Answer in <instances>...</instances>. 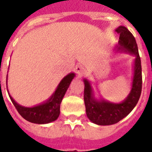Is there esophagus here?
<instances>
[{
    "mask_svg": "<svg viewBox=\"0 0 152 152\" xmlns=\"http://www.w3.org/2000/svg\"><path fill=\"white\" fill-rule=\"evenodd\" d=\"M75 70H76V73L78 77H81L85 74V72H86V69H85V67L82 65H77Z\"/></svg>",
    "mask_w": 152,
    "mask_h": 152,
    "instance_id": "1",
    "label": "esophagus"
}]
</instances>
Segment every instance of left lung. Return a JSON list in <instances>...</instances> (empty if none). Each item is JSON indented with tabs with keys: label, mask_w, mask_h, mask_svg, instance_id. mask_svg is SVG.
Listing matches in <instances>:
<instances>
[{
	"label": "left lung",
	"mask_w": 152,
	"mask_h": 152,
	"mask_svg": "<svg viewBox=\"0 0 152 152\" xmlns=\"http://www.w3.org/2000/svg\"><path fill=\"white\" fill-rule=\"evenodd\" d=\"M120 34L118 45L115 47L116 53H128L135 56L134 64V77L132 88L127 98L120 103L97 99L94 97L91 83L84 79V100L86 115L89 121L99 125H110L117 123L129 114L137 105L142 92V66L136 40L127 28L120 26L115 29Z\"/></svg>",
	"instance_id": "1"
}]
</instances>
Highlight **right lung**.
<instances>
[{
	"instance_id": "obj_1",
	"label": "right lung",
	"mask_w": 152,
	"mask_h": 152,
	"mask_svg": "<svg viewBox=\"0 0 152 152\" xmlns=\"http://www.w3.org/2000/svg\"><path fill=\"white\" fill-rule=\"evenodd\" d=\"M74 77H75L74 72H71L68 75H66L60 81L58 86H57L55 91L50 96V99H47L45 102L31 107L19 105L15 102V99L12 98L10 94H9V96L18 113L25 120L35 124H48L56 121L59 116L60 104ZM6 86H7V80H6Z\"/></svg>"
}]
</instances>
